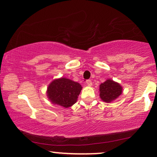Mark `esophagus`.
<instances>
[{"label": "esophagus", "instance_id": "esophagus-1", "mask_svg": "<svg viewBox=\"0 0 157 157\" xmlns=\"http://www.w3.org/2000/svg\"><path fill=\"white\" fill-rule=\"evenodd\" d=\"M86 84L88 85L89 86H92V82H91V80H87L86 81Z\"/></svg>", "mask_w": 157, "mask_h": 157}]
</instances>
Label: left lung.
<instances>
[{
    "instance_id": "obj_1",
    "label": "left lung",
    "mask_w": 157,
    "mask_h": 157,
    "mask_svg": "<svg viewBox=\"0 0 157 157\" xmlns=\"http://www.w3.org/2000/svg\"><path fill=\"white\" fill-rule=\"evenodd\" d=\"M99 97L101 100L110 103L117 99L123 93V87L119 83L107 79L99 85Z\"/></svg>"
}]
</instances>
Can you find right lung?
Instances as JSON below:
<instances>
[{"instance_id": "right-lung-1", "label": "right lung", "mask_w": 157, "mask_h": 157, "mask_svg": "<svg viewBox=\"0 0 157 157\" xmlns=\"http://www.w3.org/2000/svg\"><path fill=\"white\" fill-rule=\"evenodd\" d=\"M81 89L80 83L61 77L54 79L48 85L47 96L54 105L68 108L76 102Z\"/></svg>"}]
</instances>
